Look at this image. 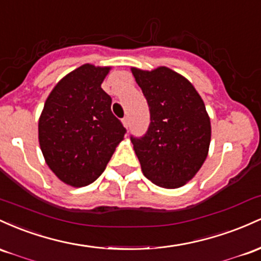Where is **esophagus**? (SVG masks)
Here are the masks:
<instances>
[{"mask_svg":"<svg viewBox=\"0 0 261 261\" xmlns=\"http://www.w3.org/2000/svg\"><path fill=\"white\" fill-rule=\"evenodd\" d=\"M122 123H123V127L124 128H127L128 129V127H129V117H124V118L122 119Z\"/></svg>","mask_w":261,"mask_h":261,"instance_id":"1","label":"esophagus"}]
</instances>
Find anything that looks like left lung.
I'll return each instance as SVG.
<instances>
[{
  "label": "left lung",
  "mask_w": 261,
  "mask_h": 261,
  "mask_svg": "<svg viewBox=\"0 0 261 261\" xmlns=\"http://www.w3.org/2000/svg\"><path fill=\"white\" fill-rule=\"evenodd\" d=\"M130 70L150 111L145 136L130 138L143 174L164 189L184 186L208 155L211 121L203 99L185 76L169 67Z\"/></svg>",
  "instance_id": "obj_1"
}]
</instances>
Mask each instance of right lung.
Wrapping results in <instances>:
<instances>
[{
  "mask_svg": "<svg viewBox=\"0 0 261 261\" xmlns=\"http://www.w3.org/2000/svg\"><path fill=\"white\" fill-rule=\"evenodd\" d=\"M111 66L84 64L64 76L45 99L38 139L46 165L66 185L92 184L106 169L125 129L101 84Z\"/></svg>",
  "mask_w": 261,
  "mask_h": 261,
  "instance_id": "add662e5",
  "label": "right lung"
}]
</instances>
